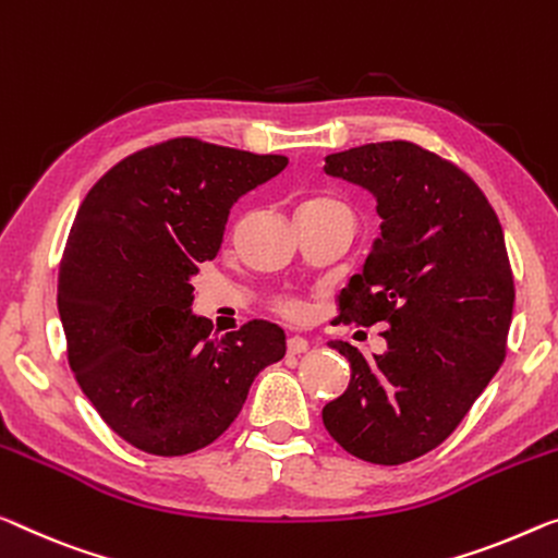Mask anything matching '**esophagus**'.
Here are the masks:
<instances>
[{"instance_id":"obj_1","label":"esophagus","mask_w":558,"mask_h":558,"mask_svg":"<svg viewBox=\"0 0 558 558\" xmlns=\"http://www.w3.org/2000/svg\"><path fill=\"white\" fill-rule=\"evenodd\" d=\"M287 349H289V354H304V351L308 349V341L304 337H289Z\"/></svg>"}]
</instances>
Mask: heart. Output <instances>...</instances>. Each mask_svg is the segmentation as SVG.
I'll return each mask as SVG.
<instances>
[{
	"label": "heart",
	"mask_w": 558,
	"mask_h": 558,
	"mask_svg": "<svg viewBox=\"0 0 558 558\" xmlns=\"http://www.w3.org/2000/svg\"><path fill=\"white\" fill-rule=\"evenodd\" d=\"M324 202H327V199H316V202H308V204H324ZM279 308H281V312H284V314H289V316H302V312H304L302 304L294 302V299H281Z\"/></svg>",
	"instance_id": "obj_1"
}]
</instances>
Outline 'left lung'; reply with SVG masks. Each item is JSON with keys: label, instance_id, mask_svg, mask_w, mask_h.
I'll list each match as a JSON object with an SVG mask.
<instances>
[{"label": "left lung", "instance_id": "left-lung-1", "mask_svg": "<svg viewBox=\"0 0 558 558\" xmlns=\"http://www.w3.org/2000/svg\"><path fill=\"white\" fill-rule=\"evenodd\" d=\"M324 171L376 199L381 231L341 289L339 319L387 324V351L329 341L351 379L322 418L356 459L407 464L439 447L499 372L513 314L507 242L474 179L411 142L329 154Z\"/></svg>", "mask_w": 558, "mask_h": 558}]
</instances>
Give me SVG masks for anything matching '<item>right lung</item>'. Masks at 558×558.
Returning <instances> with one entry per match:
<instances>
[{
  "instance_id": "right-lung-1",
  "label": "right lung",
  "mask_w": 558,
  "mask_h": 558,
  "mask_svg": "<svg viewBox=\"0 0 558 558\" xmlns=\"http://www.w3.org/2000/svg\"><path fill=\"white\" fill-rule=\"evenodd\" d=\"M287 165L182 136L122 159L84 196L59 267V319L82 391L132 447L204 449L284 356V329L264 319L211 337L192 314V279L217 256L231 207Z\"/></svg>"
}]
</instances>
